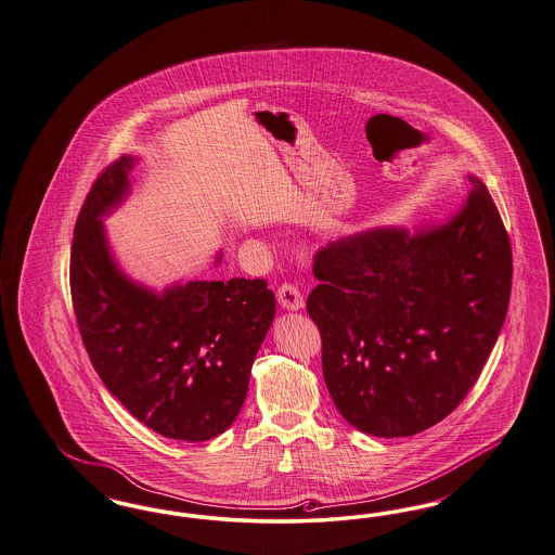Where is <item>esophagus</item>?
Instances as JSON below:
<instances>
[{
    "label": "esophagus",
    "mask_w": 555,
    "mask_h": 555,
    "mask_svg": "<svg viewBox=\"0 0 555 555\" xmlns=\"http://www.w3.org/2000/svg\"><path fill=\"white\" fill-rule=\"evenodd\" d=\"M276 297H279V304L285 308V310H301L304 308V293L299 291L297 285L293 283H283L279 291H276Z\"/></svg>",
    "instance_id": "esophagus-1"
}]
</instances>
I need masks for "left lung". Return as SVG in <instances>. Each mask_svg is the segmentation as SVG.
Listing matches in <instances>:
<instances>
[{
    "instance_id": "1",
    "label": "left lung",
    "mask_w": 555,
    "mask_h": 555,
    "mask_svg": "<svg viewBox=\"0 0 555 555\" xmlns=\"http://www.w3.org/2000/svg\"><path fill=\"white\" fill-rule=\"evenodd\" d=\"M452 221L372 229L313 256L308 313L340 415L377 438L442 422L481 374L506 320L508 231L477 178Z\"/></svg>"
}]
</instances>
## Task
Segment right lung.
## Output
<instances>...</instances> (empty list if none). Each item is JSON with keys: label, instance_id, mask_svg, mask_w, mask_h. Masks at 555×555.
Returning <instances> with one entry per match:
<instances>
[{"label": "right lung", "instance_id": "right-lung-1", "mask_svg": "<svg viewBox=\"0 0 555 555\" xmlns=\"http://www.w3.org/2000/svg\"><path fill=\"white\" fill-rule=\"evenodd\" d=\"M130 155L94 179L74 227L72 306L107 390L156 434L206 442L235 422L256 353L274 318L264 279L192 281L163 295L113 264L101 217L128 192Z\"/></svg>", "mask_w": 555, "mask_h": 555}]
</instances>
